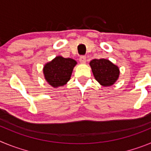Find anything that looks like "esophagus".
Segmentation results:
<instances>
[{
	"label": "esophagus",
	"mask_w": 151,
	"mask_h": 151,
	"mask_svg": "<svg viewBox=\"0 0 151 151\" xmlns=\"http://www.w3.org/2000/svg\"><path fill=\"white\" fill-rule=\"evenodd\" d=\"M79 61L81 63H85V62H86V57L85 56H81L79 57Z\"/></svg>",
	"instance_id": "esophagus-1"
}]
</instances>
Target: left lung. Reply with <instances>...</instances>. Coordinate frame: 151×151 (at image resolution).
<instances>
[{
  "label": "left lung",
  "instance_id": "1",
  "mask_svg": "<svg viewBox=\"0 0 151 151\" xmlns=\"http://www.w3.org/2000/svg\"><path fill=\"white\" fill-rule=\"evenodd\" d=\"M94 76L104 86H110L115 83L119 75L118 66L106 59H94L90 62Z\"/></svg>",
  "mask_w": 151,
  "mask_h": 151
}]
</instances>
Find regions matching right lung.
Segmentation results:
<instances>
[{
    "mask_svg": "<svg viewBox=\"0 0 151 151\" xmlns=\"http://www.w3.org/2000/svg\"><path fill=\"white\" fill-rule=\"evenodd\" d=\"M76 61L71 58L57 57L44 67L45 79L51 86H63L70 79Z\"/></svg>",
    "mask_w": 151,
    "mask_h": 151,
    "instance_id": "1",
    "label": "right lung"
}]
</instances>
